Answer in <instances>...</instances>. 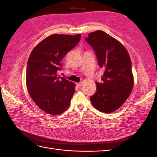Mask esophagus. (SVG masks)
<instances>
[{
    "mask_svg": "<svg viewBox=\"0 0 157 157\" xmlns=\"http://www.w3.org/2000/svg\"><path fill=\"white\" fill-rule=\"evenodd\" d=\"M76 85H77V86H78V87H80L82 86V82H78V83H76Z\"/></svg>",
    "mask_w": 157,
    "mask_h": 157,
    "instance_id": "1",
    "label": "esophagus"
}]
</instances>
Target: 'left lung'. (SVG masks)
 Listing matches in <instances>:
<instances>
[{
    "label": "left lung",
    "instance_id": "obj_1",
    "mask_svg": "<svg viewBox=\"0 0 157 157\" xmlns=\"http://www.w3.org/2000/svg\"><path fill=\"white\" fill-rule=\"evenodd\" d=\"M85 40L104 70L101 82H96L97 90L90 101L98 111L112 113L126 101L134 85L130 56L120 42L104 31L90 33Z\"/></svg>",
    "mask_w": 157,
    "mask_h": 157
}]
</instances>
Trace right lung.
<instances>
[{
	"label": "right lung",
	"instance_id": "right-lung-1",
	"mask_svg": "<svg viewBox=\"0 0 157 157\" xmlns=\"http://www.w3.org/2000/svg\"><path fill=\"white\" fill-rule=\"evenodd\" d=\"M81 35H52L37 44L27 61L26 84L28 92L42 111L54 115L69 106L75 91V83L59 77L62 59L77 45Z\"/></svg>",
	"mask_w": 157,
	"mask_h": 157
}]
</instances>
